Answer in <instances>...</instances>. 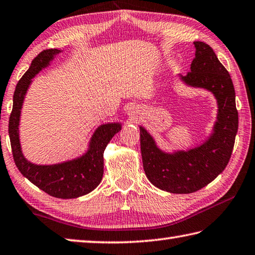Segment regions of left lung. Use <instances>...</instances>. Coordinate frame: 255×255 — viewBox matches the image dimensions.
<instances>
[{
    "label": "left lung",
    "instance_id": "left-lung-1",
    "mask_svg": "<svg viewBox=\"0 0 255 255\" xmlns=\"http://www.w3.org/2000/svg\"><path fill=\"white\" fill-rule=\"evenodd\" d=\"M193 44L195 57L191 63V72L186 75L179 74V79L190 88L209 91L217 100L218 115L212 133L198 146L166 152L140 126L141 154L146 177L157 189L175 194L199 191L224 171L239 128L231 76L212 47L200 41Z\"/></svg>",
    "mask_w": 255,
    "mask_h": 255
}]
</instances>
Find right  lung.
<instances>
[{"label":"right lung","mask_w":255,"mask_h":255,"mask_svg":"<svg viewBox=\"0 0 255 255\" xmlns=\"http://www.w3.org/2000/svg\"><path fill=\"white\" fill-rule=\"evenodd\" d=\"M62 51L50 49L41 52L25 72L14 91L13 109L8 121V135L14 162L23 176L45 193L59 199H75L92 192L103 177V153L109 142L122 128V123H104L95 128L88 150L72 160L56 164H35L24 156L20 141V120L24 99L33 78L50 65Z\"/></svg>","instance_id":"add662e5"}]
</instances>
